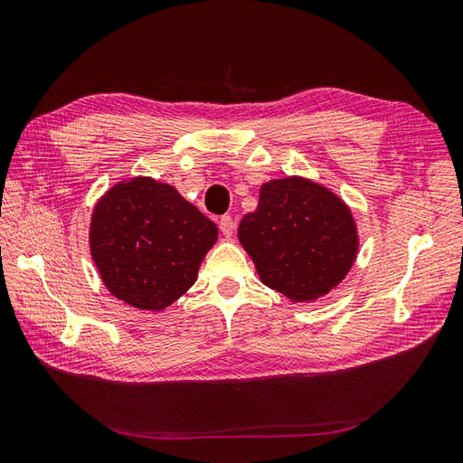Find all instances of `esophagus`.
Segmentation results:
<instances>
[{
  "label": "esophagus",
  "instance_id": "esophagus-1",
  "mask_svg": "<svg viewBox=\"0 0 463 463\" xmlns=\"http://www.w3.org/2000/svg\"><path fill=\"white\" fill-rule=\"evenodd\" d=\"M219 229H221V232H222L224 236H232V234H234V229H236V224H234L232 217H229V215L221 217V219H219Z\"/></svg>",
  "mask_w": 463,
  "mask_h": 463
}]
</instances>
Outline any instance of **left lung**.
Here are the masks:
<instances>
[{
    "label": "left lung",
    "mask_w": 463,
    "mask_h": 463,
    "mask_svg": "<svg viewBox=\"0 0 463 463\" xmlns=\"http://www.w3.org/2000/svg\"><path fill=\"white\" fill-rule=\"evenodd\" d=\"M239 241L264 286L291 301H315L346 278L358 254L350 207L328 187L289 175L260 187Z\"/></svg>",
    "instance_id": "1"
}]
</instances>
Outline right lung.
Here are the masks:
<instances>
[{
	"mask_svg": "<svg viewBox=\"0 0 463 463\" xmlns=\"http://www.w3.org/2000/svg\"><path fill=\"white\" fill-rule=\"evenodd\" d=\"M217 224L174 185L138 175L93 209L90 250L105 288L142 311H162L194 286Z\"/></svg>",
	"mask_w": 463,
	"mask_h": 463,
	"instance_id": "right-lung-1",
	"label": "right lung"
}]
</instances>
